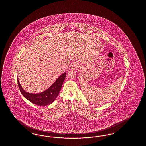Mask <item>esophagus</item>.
Instances as JSON below:
<instances>
[{"instance_id":"esophagus-1","label":"esophagus","mask_w":146,"mask_h":146,"mask_svg":"<svg viewBox=\"0 0 146 146\" xmlns=\"http://www.w3.org/2000/svg\"><path fill=\"white\" fill-rule=\"evenodd\" d=\"M78 67H79V65H78L77 63H73V64L72 65V66H71V68H72V69L74 70V69L77 68Z\"/></svg>"}]
</instances>
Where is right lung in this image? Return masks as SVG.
I'll list each match as a JSON object with an SVG mask.
<instances>
[{"label":"right lung","instance_id":"right-lung-1","mask_svg":"<svg viewBox=\"0 0 146 146\" xmlns=\"http://www.w3.org/2000/svg\"><path fill=\"white\" fill-rule=\"evenodd\" d=\"M66 74V72L62 73L50 87L43 92L39 93L27 92L22 88L17 76L19 87L22 95L33 104L40 106H48L52 103L57 98L62 88L64 81L65 79Z\"/></svg>","mask_w":146,"mask_h":146}]
</instances>
